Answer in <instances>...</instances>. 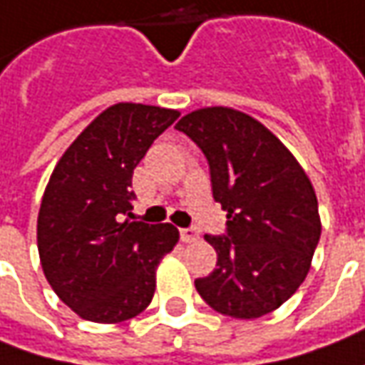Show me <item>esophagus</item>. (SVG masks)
I'll use <instances>...</instances> for the list:
<instances>
[{
	"label": "esophagus",
	"mask_w": 365,
	"mask_h": 365,
	"mask_svg": "<svg viewBox=\"0 0 365 365\" xmlns=\"http://www.w3.org/2000/svg\"><path fill=\"white\" fill-rule=\"evenodd\" d=\"M180 236H182V242H185V245L195 242V240L200 238V234H197V230H194V228H182V230H180Z\"/></svg>",
	"instance_id": "1"
}]
</instances>
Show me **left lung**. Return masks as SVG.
<instances>
[{
	"mask_svg": "<svg viewBox=\"0 0 365 365\" xmlns=\"http://www.w3.org/2000/svg\"><path fill=\"white\" fill-rule=\"evenodd\" d=\"M206 155L226 236H204L218 262L195 289L214 311L257 319L305 281L321 236L313 183L260 120L230 107L195 108L175 125Z\"/></svg>",
	"mask_w": 365,
	"mask_h": 365,
	"instance_id": "left-lung-1",
	"label": "left lung"
}]
</instances>
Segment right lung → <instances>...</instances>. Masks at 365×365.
Here are the masks:
<instances>
[{
  "mask_svg": "<svg viewBox=\"0 0 365 365\" xmlns=\"http://www.w3.org/2000/svg\"><path fill=\"white\" fill-rule=\"evenodd\" d=\"M178 117L175 108L117 103L84 127L50 175L38 212L40 264L82 319L120 323L153 299L155 270L180 232L122 216L133 207V170Z\"/></svg>",
  "mask_w": 365,
  "mask_h": 365,
  "instance_id": "right-lung-1",
  "label": "right lung"
}]
</instances>
